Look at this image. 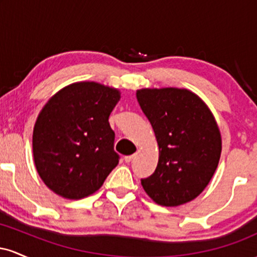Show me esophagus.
Wrapping results in <instances>:
<instances>
[{
    "mask_svg": "<svg viewBox=\"0 0 257 257\" xmlns=\"http://www.w3.org/2000/svg\"><path fill=\"white\" fill-rule=\"evenodd\" d=\"M134 157H135V155H129V156H125V157H124V161L126 162V163H131V162L133 161V159H134Z\"/></svg>",
    "mask_w": 257,
    "mask_h": 257,
    "instance_id": "34e87169",
    "label": "esophagus"
}]
</instances>
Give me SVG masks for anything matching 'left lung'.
<instances>
[{
    "label": "left lung",
    "mask_w": 257,
    "mask_h": 257,
    "mask_svg": "<svg viewBox=\"0 0 257 257\" xmlns=\"http://www.w3.org/2000/svg\"><path fill=\"white\" fill-rule=\"evenodd\" d=\"M137 98L159 147L157 168L141 185L157 204H185L203 192L219 164L221 135L213 113L187 89H140Z\"/></svg>",
    "instance_id": "obj_1"
}]
</instances>
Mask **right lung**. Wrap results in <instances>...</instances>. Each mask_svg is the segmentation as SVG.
<instances>
[{
    "mask_svg": "<svg viewBox=\"0 0 257 257\" xmlns=\"http://www.w3.org/2000/svg\"><path fill=\"white\" fill-rule=\"evenodd\" d=\"M119 91L78 82L44 105L32 135L37 173L49 188L69 199L98 191L119 162L108 117Z\"/></svg>",
    "mask_w": 257,
    "mask_h": 257,
    "instance_id": "add662e5",
    "label": "right lung"
}]
</instances>
